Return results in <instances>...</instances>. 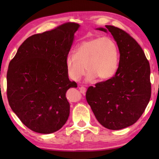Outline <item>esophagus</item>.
<instances>
[{"mask_svg": "<svg viewBox=\"0 0 159 159\" xmlns=\"http://www.w3.org/2000/svg\"><path fill=\"white\" fill-rule=\"evenodd\" d=\"M79 89H80V93H85V92H86V88L85 87H83V86H80V87H79Z\"/></svg>", "mask_w": 159, "mask_h": 159, "instance_id": "1", "label": "esophagus"}]
</instances>
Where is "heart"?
<instances>
[{
    "label": "heart",
    "mask_w": 159,
    "mask_h": 159,
    "mask_svg": "<svg viewBox=\"0 0 159 159\" xmlns=\"http://www.w3.org/2000/svg\"><path fill=\"white\" fill-rule=\"evenodd\" d=\"M119 59V50L112 38L103 37L87 40L76 47L74 55L67 57V75L78 82L87 70V81L96 79L100 81L109 80L117 72Z\"/></svg>",
    "instance_id": "b5f03b06"
}]
</instances>
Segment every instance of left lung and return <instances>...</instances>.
Masks as SVG:
<instances>
[{"instance_id":"1","label":"left lung","mask_w":159,"mask_h":159,"mask_svg":"<svg viewBox=\"0 0 159 159\" xmlns=\"http://www.w3.org/2000/svg\"><path fill=\"white\" fill-rule=\"evenodd\" d=\"M97 30L113 35L120 51L119 67L111 79L90 86L86 99L99 123L110 130H120L139 119L151 96L150 67L136 40L116 26Z\"/></svg>"}]
</instances>
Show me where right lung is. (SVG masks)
I'll return each mask as SVG.
<instances>
[{
    "label": "right lung",
    "instance_id": "add662e5",
    "mask_svg": "<svg viewBox=\"0 0 159 159\" xmlns=\"http://www.w3.org/2000/svg\"><path fill=\"white\" fill-rule=\"evenodd\" d=\"M79 26L67 22L29 37L9 63V104L20 121L36 133H55L68 119L66 93L77 84L69 80L66 60Z\"/></svg>",
    "mask_w": 159,
    "mask_h": 159
}]
</instances>
